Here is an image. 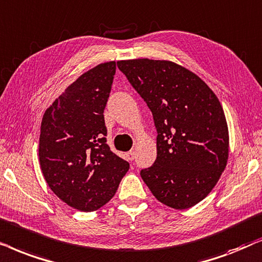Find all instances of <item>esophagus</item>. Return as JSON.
I'll list each match as a JSON object with an SVG mask.
<instances>
[{
  "instance_id": "34e87169",
  "label": "esophagus",
  "mask_w": 262,
  "mask_h": 262,
  "mask_svg": "<svg viewBox=\"0 0 262 262\" xmlns=\"http://www.w3.org/2000/svg\"><path fill=\"white\" fill-rule=\"evenodd\" d=\"M127 159L128 160H134L135 159V152L134 151H129L128 153H127Z\"/></svg>"
}]
</instances>
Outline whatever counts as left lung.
<instances>
[{
  "label": "left lung",
  "mask_w": 262,
  "mask_h": 262,
  "mask_svg": "<svg viewBox=\"0 0 262 262\" xmlns=\"http://www.w3.org/2000/svg\"><path fill=\"white\" fill-rule=\"evenodd\" d=\"M117 67L147 104L157 129V159L141 170V179L166 206H194L213 189L228 162V124L217 96L173 62L140 58Z\"/></svg>",
  "instance_id": "left-lung-1"
}]
</instances>
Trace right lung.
<instances>
[{
  "label": "right lung",
  "instance_id": "obj_1",
  "mask_svg": "<svg viewBox=\"0 0 262 262\" xmlns=\"http://www.w3.org/2000/svg\"><path fill=\"white\" fill-rule=\"evenodd\" d=\"M116 62L79 76L41 120L39 162L50 189L79 211L92 212L111 200L129 163L106 144L104 109Z\"/></svg>",
  "mask_w": 262,
  "mask_h": 262
}]
</instances>
